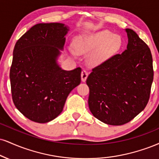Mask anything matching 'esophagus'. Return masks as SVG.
Here are the masks:
<instances>
[{
    "mask_svg": "<svg viewBox=\"0 0 159 159\" xmlns=\"http://www.w3.org/2000/svg\"><path fill=\"white\" fill-rule=\"evenodd\" d=\"M81 81H83V82L86 81V80H87V77H88V73H87V72L86 71V70H83V71L81 72Z\"/></svg>",
    "mask_w": 159,
    "mask_h": 159,
    "instance_id": "34e87169",
    "label": "esophagus"
}]
</instances>
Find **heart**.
Returning a JSON list of instances; mask_svg holds the SVG:
<instances>
[{
    "label": "heart",
    "instance_id": "heart-1",
    "mask_svg": "<svg viewBox=\"0 0 159 159\" xmlns=\"http://www.w3.org/2000/svg\"><path fill=\"white\" fill-rule=\"evenodd\" d=\"M122 44L119 35H113L109 30H101L89 35L81 37L76 43L75 52L77 53L93 52L88 58V62L91 65H98L119 50ZM75 52L71 51L75 56Z\"/></svg>",
    "mask_w": 159,
    "mask_h": 159
}]
</instances>
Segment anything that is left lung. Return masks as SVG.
<instances>
[{
	"mask_svg": "<svg viewBox=\"0 0 159 159\" xmlns=\"http://www.w3.org/2000/svg\"><path fill=\"white\" fill-rule=\"evenodd\" d=\"M125 31L127 49L93 69L87 79L89 110L110 125L127 123L144 110L153 81L150 48L133 30Z\"/></svg>",
	"mask_w": 159,
	"mask_h": 159,
	"instance_id": "1",
	"label": "left lung"
}]
</instances>
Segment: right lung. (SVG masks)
<instances>
[{"instance_id":"add662e5","label":"right lung","mask_w":159,"mask_h":159,"mask_svg":"<svg viewBox=\"0 0 159 159\" xmlns=\"http://www.w3.org/2000/svg\"><path fill=\"white\" fill-rule=\"evenodd\" d=\"M69 30L61 23L38 24L15 43L9 73L12 100L32 121L55 119L70 92L81 83V68L66 71L58 63Z\"/></svg>"}]
</instances>
